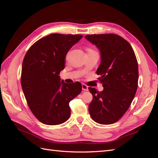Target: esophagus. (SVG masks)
<instances>
[{
	"instance_id": "34e87169",
	"label": "esophagus",
	"mask_w": 158,
	"mask_h": 158,
	"mask_svg": "<svg viewBox=\"0 0 158 158\" xmlns=\"http://www.w3.org/2000/svg\"><path fill=\"white\" fill-rule=\"evenodd\" d=\"M82 88L83 89V91H84V92L88 90V86H86V85L84 84H82Z\"/></svg>"
}]
</instances>
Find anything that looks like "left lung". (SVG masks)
Masks as SVG:
<instances>
[{"mask_svg":"<svg viewBox=\"0 0 158 158\" xmlns=\"http://www.w3.org/2000/svg\"><path fill=\"white\" fill-rule=\"evenodd\" d=\"M85 38L101 53L96 71L104 89L89 87L93 99L88 110L91 118L100 124L118 121L128 110L138 84V64L134 51L124 38L115 34L90 35Z\"/></svg>","mask_w":158,"mask_h":158,"instance_id":"obj_1","label":"left lung"}]
</instances>
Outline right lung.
Instances as JSON below:
<instances>
[{"instance_id":"obj_1","label":"right lung","mask_w":158,"mask_h":158,"mask_svg":"<svg viewBox=\"0 0 158 158\" xmlns=\"http://www.w3.org/2000/svg\"><path fill=\"white\" fill-rule=\"evenodd\" d=\"M80 35L52 34L34 43L25 54L21 86L30 110L40 122L58 125L70 116V102L82 91L76 82H60L67 52L82 38Z\"/></svg>"}]
</instances>
